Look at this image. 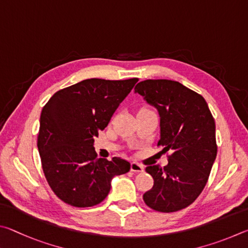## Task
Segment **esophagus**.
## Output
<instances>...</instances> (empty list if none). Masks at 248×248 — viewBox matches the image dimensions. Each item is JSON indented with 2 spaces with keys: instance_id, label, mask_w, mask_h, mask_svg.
Returning <instances> with one entry per match:
<instances>
[{
  "instance_id": "34e87169",
  "label": "esophagus",
  "mask_w": 248,
  "mask_h": 248,
  "mask_svg": "<svg viewBox=\"0 0 248 248\" xmlns=\"http://www.w3.org/2000/svg\"><path fill=\"white\" fill-rule=\"evenodd\" d=\"M131 171L132 172H136V173L144 172V167H142L141 164L137 163V162H132L131 163Z\"/></svg>"
}]
</instances>
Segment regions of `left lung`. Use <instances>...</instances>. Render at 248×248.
<instances>
[{
    "mask_svg": "<svg viewBox=\"0 0 248 248\" xmlns=\"http://www.w3.org/2000/svg\"><path fill=\"white\" fill-rule=\"evenodd\" d=\"M135 93L158 110V145L172 151L164 168H146L154 186L142 198L155 211H179L193 203L207 184L217 157L215 120L202 95L179 81L144 80Z\"/></svg>",
    "mask_w": 248,
    "mask_h": 248,
    "instance_id": "obj_1",
    "label": "left lung"
}]
</instances>
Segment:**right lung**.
I'll return each instance as SVG.
<instances>
[{"instance_id":"add662e5","label":"right lung","mask_w":248,"mask_h":248,"mask_svg":"<svg viewBox=\"0 0 248 248\" xmlns=\"http://www.w3.org/2000/svg\"><path fill=\"white\" fill-rule=\"evenodd\" d=\"M137 81L90 78L59 90L43 107L37 146L47 183L62 202L98 205L113 177L129 171L124 159H98L93 142Z\"/></svg>"}]
</instances>
